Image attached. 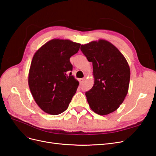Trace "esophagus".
Segmentation results:
<instances>
[{
  "label": "esophagus",
  "mask_w": 156,
  "mask_h": 156,
  "mask_svg": "<svg viewBox=\"0 0 156 156\" xmlns=\"http://www.w3.org/2000/svg\"><path fill=\"white\" fill-rule=\"evenodd\" d=\"M84 81H85V79H84V78L80 79H79V83H80V84H82L84 82Z\"/></svg>",
  "instance_id": "obj_1"
}]
</instances>
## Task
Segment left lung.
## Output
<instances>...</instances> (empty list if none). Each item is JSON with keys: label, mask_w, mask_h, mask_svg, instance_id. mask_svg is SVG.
<instances>
[{"label": "left lung", "mask_w": 156, "mask_h": 156, "mask_svg": "<svg viewBox=\"0 0 156 156\" xmlns=\"http://www.w3.org/2000/svg\"><path fill=\"white\" fill-rule=\"evenodd\" d=\"M81 50L93 66L94 86L85 94L89 106L100 115L110 114L123 103L128 92V63L120 51L105 40L82 45Z\"/></svg>", "instance_id": "obj_1"}]
</instances>
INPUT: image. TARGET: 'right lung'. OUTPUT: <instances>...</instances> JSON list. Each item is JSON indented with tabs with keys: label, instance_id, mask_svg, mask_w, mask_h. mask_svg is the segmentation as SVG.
<instances>
[{
	"label": "right lung",
	"instance_id": "obj_1",
	"mask_svg": "<svg viewBox=\"0 0 156 156\" xmlns=\"http://www.w3.org/2000/svg\"><path fill=\"white\" fill-rule=\"evenodd\" d=\"M81 44L69 40L53 39L37 50L32 58L29 85L33 98L42 111L52 115L67 109L79 81L70 72L69 58Z\"/></svg>",
	"mask_w": 156,
	"mask_h": 156
}]
</instances>
